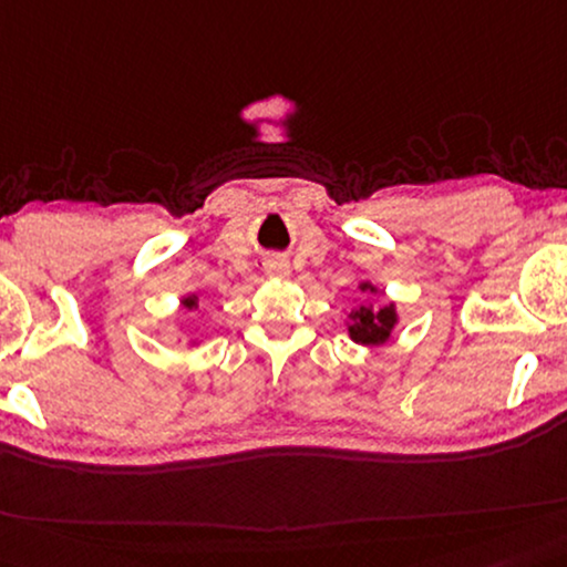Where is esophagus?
<instances>
[{
    "label": "esophagus",
    "mask_w": 567,
    "mask_h": 567,
    "mask_svg": "<svg viewBox=\"0 0 567 567\" xmlns=\"http://www.w3.org/2000/svg\"><path fill=\"white\" fill-rule=\"evenodd\" d=\"M267 275L287 277V275H290V265H287L285 259H269L267 261Z\"/></svg>",
    "instance_id": "1"
}]
</instances>
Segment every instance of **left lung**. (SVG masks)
I'll list each match as a JSON object with an SVG mask.
<instances>
[{
	"mask_svg": "<svg viewBox=\"0 0 567 567\" xmlns=\"http://www.w3.org/2000/svg\"><path fill=\"white\" fill-rule=\"evenodd\" d=\"M361 292H377V287L371 282H361L359 285ZM351 323H349V336L351 341H357L361 346H382L392 338V331L396 326V306L394 302H386L382 308H371V306H359L357 310H351Z\"/></svg>",
	"mask_w": 567,
	"mask_h": 567,
	"instance_id": "8db88e82",
	"label": "left lung"
}]
</instances>
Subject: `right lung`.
Wrapping results in <instances>:
<instances>
[{
    "mask_svg": "<svg viewBox=\"0 0 567 567\" xmlns=\"http://www.w3.org/2000/svg\"><path fill=\"white\" fill-rule=\"evenodd\" d=\"M181 306L185 310H196L198 308V295H185V298L181 300Z\"/></svg>",
    "mask_w": 567,
    "mask_h": 567,
    "instance_id": "1",
    "label": "right lung"
}]
</instances>
